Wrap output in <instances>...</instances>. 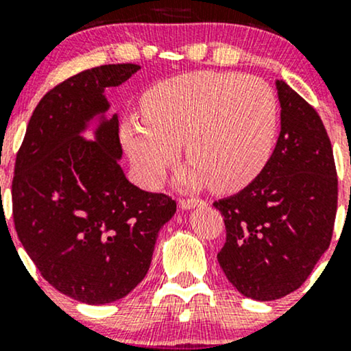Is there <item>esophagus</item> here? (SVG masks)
<instances>
[{
    "instance_id": "esophagus-1",
    "label": "esophagus",
    "mask_w": 351,
    "mask_h": 351,
    "mask_svg": "<svg viewBox=\"0 0 351 351\" xmlns=\"http://www.w3.org/2000/svg\"><path fill=\"white\" fill-rule=\"evenodd\" d=\"M201 204H204V201L199 198H181L180 199V206L183 209H191V208L201 206Z\"/></svg>"
}]
</instances>
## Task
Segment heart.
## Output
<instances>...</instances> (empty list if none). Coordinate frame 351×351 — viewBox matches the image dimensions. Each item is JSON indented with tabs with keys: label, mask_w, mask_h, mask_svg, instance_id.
<instances>
[{
	"label": "heart",
	"mask_w": 351,
	"mask_h": 351,
	"mask_svg": "<svg viewBox=\"0 0 351 351\" xmlns=\"http://www.w3.org/2000/svg\"><path fill=\"white\" fill-rule=\"evenodd\" d=\"M143 119L120 135L145 186L155 188L180 158L191 160L181 180L236 191L259 175L277 128L272 88L254 75L199 71L162 80L142 97Z\"/></svg>",
	"instance_id": "b5f03b06"
}]
</instances>
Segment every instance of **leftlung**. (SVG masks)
<instances>
[{"label":"left lung","instance_id":"left-lung-1","mask_svg":"<svg viewBox=\"0 0 351 351\" xmlns=\"http://www.w3.org/2000/svg\"><path fill=\"white\" fill-rule=\"evenodd\" d=\"M280 134L263 171L215 201L226 226L221 269L243 295L276 300L300 287L328 249L338 178L332 143L315 108L277 80Z\"/></svg>","mask_w":351,"mask_h":351}]
</instances>
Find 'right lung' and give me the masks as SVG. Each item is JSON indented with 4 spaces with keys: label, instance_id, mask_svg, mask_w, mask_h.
<instances>
[{
    "label": "right lung",
    "instance_id": "obj_1",
    "mask_svg": "<svg viewBox=\"0 0 351 351\" xmlns=\"http://www.w3.org/2000/svg\"><path fill=\"white\" fill-rule=\"evenodd\" d=\"M140 66L107 64L51 88L34 108L16 155L13 219L23 247L56 291L90 305L130 293L150 267L175 199L125 178L119 117H102L95 142L80 134L106 114L107 87Z\"/></svg>",
    "mask_w": 351,
    "mask_h": 351
}]
</instances>
